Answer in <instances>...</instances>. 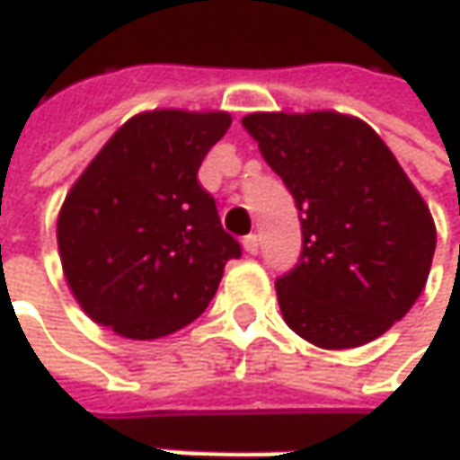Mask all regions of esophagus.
<instances>
[{
	"mask_svg": "<svg viewBox=\"0 0 460 460\" xmlns=\"http://www.w3.org/2000/svg\"><path fill=\"white\" fill-rule=\"evenodd\" d=\"M244 252L246 254H257L260 252V236L257 234H249V236H244Z\"/></svg>",
	"mask_w": 460,
	"mask_h": 460,
	"instance_id": "34e87169",
	"label": "esophagus"
}]
</instances>
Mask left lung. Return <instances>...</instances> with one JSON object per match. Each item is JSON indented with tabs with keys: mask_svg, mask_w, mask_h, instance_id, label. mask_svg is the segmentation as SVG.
Returning <instances> with one entry per match:
<instances>
[{
	"mask_svg": "<svg viewBox=\"0 0 460 460\" xmlns=\"http://www.w3.org/2000/svg\"><path fill=\"white\" fill-rule=\"evenodd\" d=\"M242 124L300 211V260L275 282L285 323L321 349L379 339L430 275L436 224L425 200L357 117L257 111Z\"/></svg>",
	"mask_w": 460,
	"mask_h": 460,
	"instance_id": "obj_1",
	"label": "left lung"
}]
</instances>
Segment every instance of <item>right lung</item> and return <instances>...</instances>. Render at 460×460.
<instances>
[{
	"instance_id": "obj_1",
	"label": "right lung",
	"mask_w": 460,
	"mask_h": 460,
	"mask_svg": "<svg viewBox=\"0 0 460 460\" xmlns=\"http://www.w3.org/2000/svg\"><path fill=\"white\" fill-rule=\"evenodd\" d=\"M229 127L226 111L137 114L75 181L58 216V249L88 318L150 341L208 308L226 261L242 257L199 182Z\"/></svg>"
}]
</instances>
